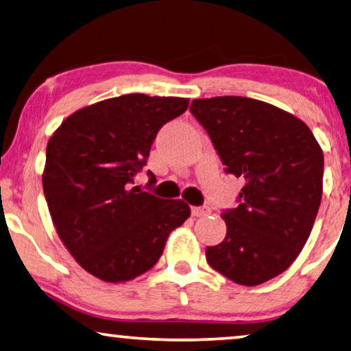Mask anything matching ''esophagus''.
Wrapping results in <instances>:
<instances>
[{
  "instance_id": "34e87169",
  "label": "esophagus",
  "mask_w": 351,
  "mask_h": 351,
  "mask_svg": "<svg viewBox=\"0 0 351 351\" xmlns=\"http://www.w3.org/2000/svg\"><path fill=\"white\" fill-rule=\"evenodd\" d=\"M191 213L193 217H203V216H208V214L211 213V209L208 206H192Z\"/></svg>"
}]
</instances>
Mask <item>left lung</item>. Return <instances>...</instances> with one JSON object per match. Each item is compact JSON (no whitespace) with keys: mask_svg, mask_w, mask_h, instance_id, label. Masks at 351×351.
I'll return each mask as SVG.
<instances>
[{"mask_svg":"<svg viewBox=\"0 0 351 351\" xmlns=\"http://www.w3.org/2000/svg\"><path fill=\"white\" fill-rule=\"evenodd\" d=\"M189 110L226 173L245 181L238 206L222 211L227 237L206 247V261L237 284H263L284 273L309 238L322 202L323 151L301 119L257 99H195Z\"/></svg>","mask_w":351,"mask_h":351,"instance_id":"left-lung-1","label":"left lung"}]
</instances>
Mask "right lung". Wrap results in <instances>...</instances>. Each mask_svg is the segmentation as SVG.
I'll list each match as a JSON object with an SVG mask.
<instances>
[{
  "label": "right lung",
  "instance_id": "1",
  "mask_svg": "<svg viewBox=\"0 0 351 351\" xmlns=\"http://www.w3.org/2000/svg\"><path fill=\"white\" fill-rule=\"evenodd\" d=\"M187 106L189 99L125 94L78 110L49 140L42 186L51 221L97 279L117 284L146 273L191 216L182 200L134 186L160 128ZM148 176L153 186L156 176Z\"/></svg>",
  "mask_w": 351,
  "mask_h": 351
}]
</instances>
